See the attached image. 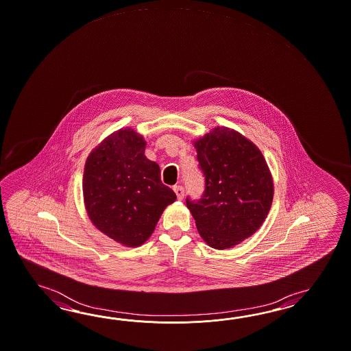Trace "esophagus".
<instances>
[{"mask_svg": "<svg viewBox=\"0 0 351 351\" xmlns=\"http://www.w3.org/2000/svg\"><path fill=\"white\" fill-rule=\"evenodd\" d=\"M173 191H175V194H176V197H178L179 200H181V199L184 197L185 190H184V188H182L181 185H176V186H173Z\"/></svg>", "mask_w": 351, "mask_h": 351, "instance_id": "34e87169", "label": "esophagus"}]
</instances>
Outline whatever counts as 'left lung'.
<instances>
[{"mask_svg": "<svg viewBox=\"0 0 351 351\" xmlns=\"http://www.w3.org/2000/svg\"><path fill=\"white\" fill-rule=\"evenodd\" d=\"M194 147L206 190L197 202L186 197V206L210 247H233L265 221L273 203L271 173L261 151L233 129L215 127Z\"/></svg>", "mask_w": 351, "mask_h": 351, "instance_id": "1", "label": "left lung"}]
</instances>
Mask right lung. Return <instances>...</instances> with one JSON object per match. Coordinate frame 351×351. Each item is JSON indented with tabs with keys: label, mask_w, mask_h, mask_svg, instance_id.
<instances>
[{
	"label": "right lung",
	"mask_w": 351,
	"mask_h": 351,
	"mask_svg": "<svg viewBox=\"0 0 351 351\" xmlns=\"http://www.w3.org/2000/svg\"><path fill=\"white\" fill-rule=\"evenodd\" d=\"M145 138L119 129L88 154L84 200L91 222L128 247L145 243L176 194L163 185L160 166L145 156Z\"/></svg>",
	"instance_id": "add662e5"
}]
</instances>
